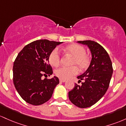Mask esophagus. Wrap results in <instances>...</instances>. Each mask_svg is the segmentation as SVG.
<instances>
[{"instance_id": "1", "label": "esophagus", "mask_w": 126, "mask_h": 126, "mask_svg": "<svg viewBox=\"0 0 126 126\" xmlns=\"http://www.w3.org/2000/svg\"><path fill=\"white\" fill-rule=\"evenodd\" d=\"M66 81H67V80H64V79H59V81H60V82H63H63H65Z\"/></svg>"}]
</instances>
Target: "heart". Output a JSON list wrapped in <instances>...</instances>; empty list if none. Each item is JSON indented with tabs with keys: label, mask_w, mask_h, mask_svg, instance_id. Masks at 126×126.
<instances>
[{
	"label": "heart",
	"mask_w": 126,
	"mask_h": 126,
	"mask_svg": "<svg viewBox=\"0 0 126 126\" xmlns=\"http://www.w3.org/2000/svg\"><path fill=\"white\" fill-rule=\"evenodd\" d=\"M65 50L74 57L71 67H63L55 70V75L61 79H68L78 73V68L84 70L87 68L90 64V59L86 55V49L77 44L69 45L65 48ZM49 61L52 65L58 67L61 63V55L58 49H54L49 55ZM77 66V67L75 66Z\"/></svg>",
	"instance_id": "obj_1"
}]
</instances>
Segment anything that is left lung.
I'll use <instances>...</instances> for the list:
<instances>
[{
  "label": "left lung",
  "mask_w": 126,
  "mask_h": 126,
  "mask_svg": "<svg viewBox=\"0 0 126 126\" xmlns=\"http://www.w3.org/2000/svg\"><path fill=\"white\" fill-rule=\"evenodd\" d=\"M87 45L92 54V60L87 70L77 76L79 81L84 80L81 85L75 84L68 92L70 101L79 108L91 107L104 96L112 77V62L108 53L101 45L92 40L78 41Z\"/></svg>",
  "instance_id": "obj_1"
}]
</instances>
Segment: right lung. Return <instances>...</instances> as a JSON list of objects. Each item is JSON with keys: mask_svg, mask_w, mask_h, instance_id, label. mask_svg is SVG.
Returning a JSON list of instances; mask_svg holds the SVG:
<instances>
[{"mask_svg": "<svg viewBox=\"0 0 126 126\" xmlns=\"http://www.w3.org/2000/svg\"><path fill=\"white\" fill-rule=\"evenodd\" d=\"M63 42L46 39L34 41L25 46L16 56L13 66V81L15 89L25 102L40 105L51 98L59 84L57 77L42 79L53 74L49 55Z\"/></svg>", "mask_w": 126, "mask_h": 126, "instance_id": "1", "label": "right lung"}]
</instances>
